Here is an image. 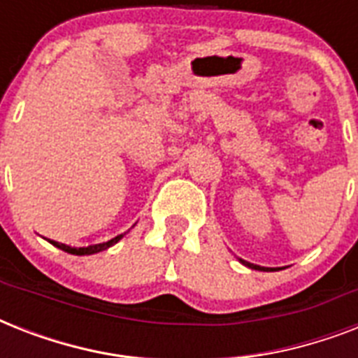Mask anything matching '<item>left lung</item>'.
Segmentation results:
<instances>
[{"label":"left lung","instance_id":"8db88e82","mask_svg":"<svg viewBox=\"0 0 358 358\" xmlns=\"http://www.w3.org/2000/svg\"><path fill=\"white\" fill-rule=\"evenodd\" d=\"M241 264H245L247 267H250V269H260V271H269V269H266V267H260V266H255V264H249V262L241 260Z\"/></svg>","mask_w":358,"mask_h":358}]
</instances>
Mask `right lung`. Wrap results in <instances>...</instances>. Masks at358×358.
<instances>
[{
  "label": "right lung",
  "instance_id": "1",
  "mask_svg": "<svg viewBox=\"0 0 358 358\" xmlns=\"http://www.w3.org/2000/svg\"><path fill=\"white\" fill-rule=\"evenodd\" d=\"M126 234V232H124ZM124 234L117 236V238L109 239V241H106V243H98V245H89V247H80V249H76V247H70V245H64V243H59V241H53V239H50L55 247H59V249H63L64 252H70V255H78V256H83V255H94V252H100V250H106L109 249L111 245H115L119 239L124 238Z\"/></svg>",
  "mask_w": 358,
  "mask_h": 358
}]
</instances>
